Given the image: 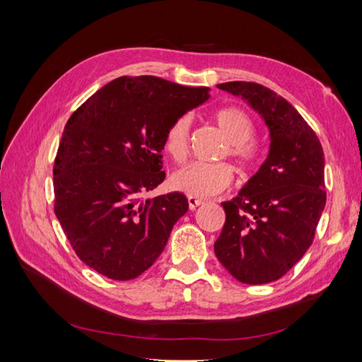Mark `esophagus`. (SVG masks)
Segmentation results:
<instances>
[{
  "label": "esophagus",
  "instance_id": "34e87169",
  "mask_svg": "<svg viewBox=\"0 0 362 362\" xmlns=\"http://www.w3.org/2000/svg\"><path fill=\"white\" fill-rule=\"evenodd\" d=\"M204 201H201V199H196V197H188V205H189V210H194L197 209L199 205H202Z\"/></svg>",
  "mask_w": 362,
  "mask_h": 362
}]
</instances>
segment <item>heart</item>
Returning a JSON list of instances; mask_svg holds the SVG:
<instances>
[{
	"instance_id": "heart-1",
	"label": "heart",
	"mask_w": 362,
	"mask_h": 362,
	"mask_svg": "<svg viewBox=\"0 0 362 362\" xmlns=\"http://www.w3.org/2000/svg\"><path fill=\"white\" fill-rule=\"evenodd\" d=\"M216 126L228 141L227 153L238 166L247 168L255 160V148L250 143L253 136V122L247 113L236 107H226L213 115ZM191 119L183 115L174 119L165 136V148L175 161L187 156V144ZM232 182V169L226 163H189L171 175V187L191 197H209L221 193Z\"/></svg>"
}]
</instances>
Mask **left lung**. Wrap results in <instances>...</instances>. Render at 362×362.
Returning <instances> with one entry per match:
<instances>
[{
	"label": "left lung",
	"mask_w": 362,
	"mask_h": 362,
	"mask_svg": "<svg viewBox=\"0 0 362 362\" xmlns=\"http://www.w3.org/2000/svg\"><path fill=\"white\" fill-rule=\"evenodd\" d=\"M219 90L247 103L269 130L267 157L232 201L214 243L219 263L236 280H279L305 255L325 209V157L294 105L255 82H226Z\"/></svg>",
	"instance_id": "1"
}]
</instances>
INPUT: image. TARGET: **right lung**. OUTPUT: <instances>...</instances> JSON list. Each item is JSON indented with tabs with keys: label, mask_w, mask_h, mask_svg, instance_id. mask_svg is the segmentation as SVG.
<instances>
[{
	"label": "right lung",
	"mask_w": 362,
	"mask_h": 362,
	"mask_svg": "<svg viewBox=\"0 0 362 362\" xmlns=\"http://www.w3.org/2000/svg\"><path fill=\"white\" fill-rule=\"evenodd\" d=\"M209 98L206 87L122 76L68 119L54 161V211L76 255L96 272L132 280L163 252L188 199L180 191L141 196L165 180L169 126Z\"/></svg>",
	"instance_id": "right-lung-1"
}]
</instances>
